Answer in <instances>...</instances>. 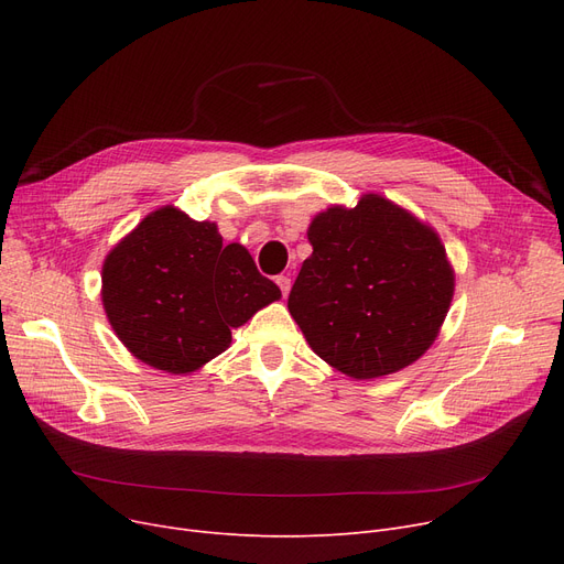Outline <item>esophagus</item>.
Wrapping results in <instances>:
<instances>
[{
    "label": "esophagus",
    "mask_w": 564,
    "mask_h": 564,
    "mask_svg": "<svg viewBox=\"0 0 564 564\" xmlns=\"http://www.w3.org/2000/svg\"><path fill=\"white\" fill-rule=\"evenodd\" d=\"M276 285L281 288L283 297H288V292H290V279H288V276H276Z\"/></svg>",
    "instance_id": "esophagus-1"
}]
</instances>
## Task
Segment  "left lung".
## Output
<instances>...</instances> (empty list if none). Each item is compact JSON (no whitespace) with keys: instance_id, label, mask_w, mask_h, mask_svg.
<instances>
[{"instance_id":"obj_1","label":"left lung","mask_w":564,"mask_h":564,"mask_svg":"<svg viewBox=\"0 0 564 564\" xmlns=\"http://www.w3.org/2000/svg\"><path fill=\"white\" fill-rule=\"evenodd\" d=\"M313 253L288 308L322 361L351 379L393 375L436 340L455 294L438 232L381 194L332 205L308 226Z\"/></svg>"}]
</instances>
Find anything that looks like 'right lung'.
I'll return each instance as SVG.
<instances>
[{
	"mask_svg": "<svg viewBox=\"0 0 564 564\" xmlns=\"http://www.w3.org/2000/svg\"><path fill=\"white\" fill-rule=\"evenodd\" d=\"M102 308L132 357L187 375L230 347V329L281 300L242 245L181 207L145 215L102 262Z\"/></svg>",
	"mask_w": 564,
	"mask_h": 564,
	"instance_id": "obj_1",
	"label": "right lung"
}]
</instances>
